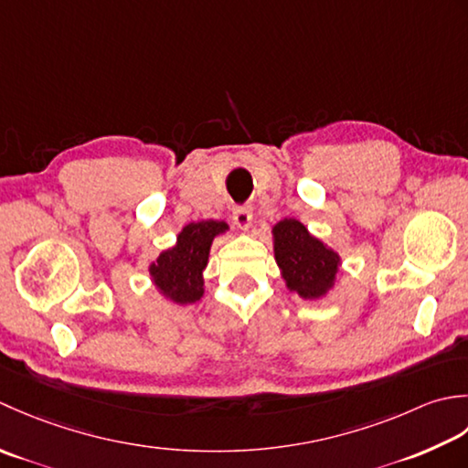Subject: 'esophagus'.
Listing matches in <instances>:
<instances>
[{"label": "esophagus", "mask_w": 468, "mask_h": 468, "mask_svg": "<svg viewBox=\"0 0 468 468\" xmlns=\"http://www.w3.org/2000/svg\"><path fill=\"white\" fill-rule=\"evenodd\" d=\"M232 218H234V224L238 228L246 230V228L250 226V222H252V207L250 206H236L234 212H232Z\"/></svg>", "instance_id": "1"}]
</instances>
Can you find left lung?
Wrapping results in <instances>:
<instances>
[{"mask_svg":"<svg viewBox=\"0 0 468 468\" xmlns=\"http://www.w3.org/2000/svg\"><path fill=\"white\" fill-rule=\"evenodd\" d=\"M274 256L291 291L303 299H319L335 281L337 254L313 238L299 220H282L272 228Z\"/></svg>","mask_w":468,"mask_h":468,"instance_id":"left-lung-1","label":"left lung"}]
</instances>
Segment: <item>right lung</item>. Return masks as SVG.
<instances>
[{"mask_svg":"<svg viewBox=\"0 0 468 468\" xmlns=\"http://www.w3.org/2000/svg\"><path fill=\"white\" fill-rule=\"evenodd\" d=\"M228 230L224 222L202 220L187 224L177 236V244L161 252L155 264H151L159 291L179 304L196 303L204 294L202 271L207 264L212 240Z\"/></svg>","mask_w":468,"mask_h":468,"instance_id":"right-lung-1","label":"right lung"}]
</instances>
